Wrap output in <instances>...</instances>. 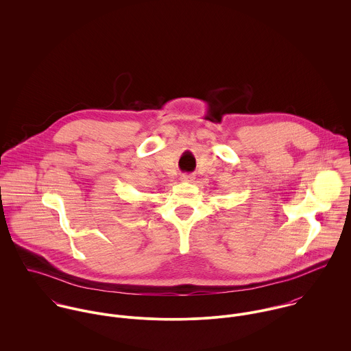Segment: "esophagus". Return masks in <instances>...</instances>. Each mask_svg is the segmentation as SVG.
Instances as JSON below:
<instances>
[{"mask_svg":"<svg viewBox=\"0 0 351 351\" xmlns=\"http://www.w3.org/2000/svg\"><path fill=\"white\" fill-rule=\"evenodd\" d=\"M193 180H195V177L192 174H182L181 176V181H184V182H192Z\"/></svg>","mask_w":351,"mask_h":351,"instance_id":"esophagus-1","label":"esophagus"}]
</instances>
